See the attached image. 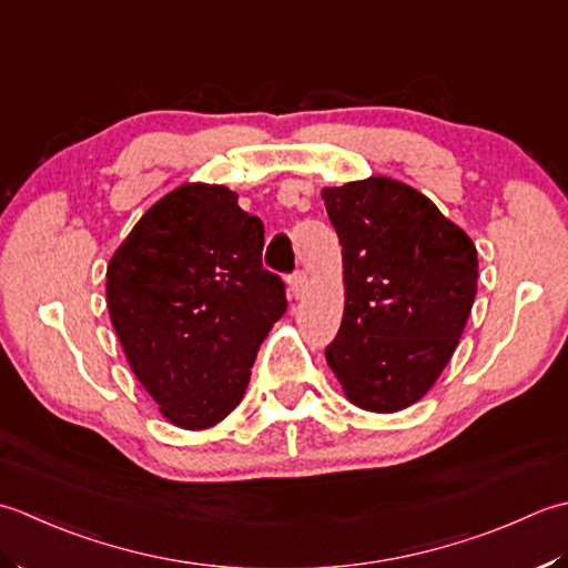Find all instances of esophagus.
Masks as SVG:
<instances>
[{
  "label": "esophagus",
  "instance_id": "obj_1",
  "mask_svg": "<svg viewBox=\"0 0 568 568\" xmlns=\"http://www.w3.org/2000/svg\"><path fill=\"white\" fill-rule=\"evenodd\" d=\"M308 288V276L304 272H296L292 280H288V292H292L294 298H304Z\"/></svg>",
  "mask_w": 568,
  "mask_h": 568
}]
</instances>
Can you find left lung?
Masks as SVG:
<instances>
[{"instance_id":"obj_1","label":"left lung","mask_w":568,"mask_h":568,"mask_svg":"<svg viewBox=\"0 0 568 568\" xmlns=\"http://www.w3.org/2000/svg\"><path fill=\"white\" fill-rule=\"evenodd\" d=\"M343 245L345 306L326 348L345 399L412 407L454 357L478 292L473 240L407 183L369 176L321 191Z\"/></svg>"}]
</instances>
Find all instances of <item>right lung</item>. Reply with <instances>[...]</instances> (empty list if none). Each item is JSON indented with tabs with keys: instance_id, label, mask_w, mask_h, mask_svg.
<instances>
[{
	"instance_id": "right-lung-1",
	"label": "right lung",
	"mask_w": 568,
	"mask_h": 568,
	"mask_svg": "<svg viewBox=\"0 0 568 568\" xmlns=\"http://www.w3.org/2000/svg\"><path fill=\"white\" fill-rule=\"evenodd\" d=\"M262 220L217 183H183L139 217L108 264L126 363L179 429L220 424L245 397L284 284L262 270Z\"/></svg>"
}]
</instances>
